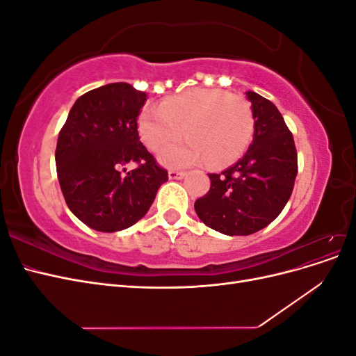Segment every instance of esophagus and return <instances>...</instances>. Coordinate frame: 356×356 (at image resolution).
Instances as JSON below:
<instances>
[{
	"label": "esophagus",
	"instance_id": "obj_1",
	"mask_svg": "<svg viewBox=\"0 0 356 356\" xmlns=\"http://www.w3.org/2000/svg\"><path fill=\"white\" fill-rule=\"evenodd\" d=\"M168 177L169 179H182L186 177V172H181V170H169L168 172Z\"/></svg>",
	"mask_w": 356,
	"mask_h": 356
}]
</instances>
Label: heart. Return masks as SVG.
Instances as JSON below:
<instances>
[{
    "label": "heart",
    "instance_id": "obj_1",
    "mask_svg": "<svg viewBox=\"0 0 356 356\" xmlns=\"http://www.w3.org/2000/svg\"><path fill=\"white\" fill-rule=\"evenodd\" d=\"M182 132L188 139L165 148L159 156L161 165L187 168L208 160L213 166L230 165L252 139L251 106L238 93L199 88L145 106L138 115V134L154 152Z\"/></svg>",
    "mask_w": 356,
    "mask_h": 356
}]
</instances>
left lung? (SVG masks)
<instances>
[{
    "instance_id": "8db88e82",
    "label": "left lung",
    "mask_w": 356,
    "mask_h": 356,
    "mask_svg": "<svg viewBox=\"0 0 356 356\" xmlns=\"http://www.w3.org/2000/svg\"><path fill=\"white\" fill-rule=\"evenodd\" d=\"M251 102L254 138L248 152L221 174H209L211 188L195 209L208 227L248 236L267 227L293 193L297 177L294 138L273 102L245 92Z\"/></svg>"
}]
</instances>
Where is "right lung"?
Instances as JSON below:
<instances>
[{"label": "right lung", "mask_w": 356, "mask_h": 356, "mask_svg": "<svg viewBox=\"0 0 356 356\" xmlns=\"http://www.w3.org/2000/svg\"><path fill=\"white\" fill-rule=\"evenodd\" d=\"M145 99L129 83L101 86L75 101L59 132L55 159L62 195L93 230L131 227L168 181V172L139 141L136 118ZM132 161L140 166L123 176L121 169Z\"/></svg>", "instance_id": "obj_1"}]
</instances>
